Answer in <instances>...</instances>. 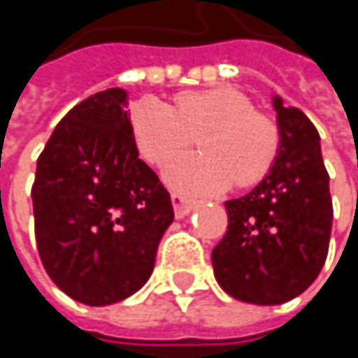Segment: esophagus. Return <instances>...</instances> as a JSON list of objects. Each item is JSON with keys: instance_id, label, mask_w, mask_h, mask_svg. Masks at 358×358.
<instances>
[{"instance_id": "obj_1", "label": "esophagus", "mask_w": 358, "mask_h": 358, "mask_svg": "<svg viewBox=\"0 0 358 358\" xmlns=\"http://www.w3.org/2000/svg\"><path fill=\"white\" fill-rule=\"evenodd\" d=\"M172 205H174L176 217H184V215H188V213L192 211V205H194V203H192L190 199L178 194V192H174V194H172Z\"/></svg>"}]
</instances>
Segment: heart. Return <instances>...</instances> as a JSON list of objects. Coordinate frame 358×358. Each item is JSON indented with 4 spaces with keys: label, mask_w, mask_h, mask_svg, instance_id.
I'll list each match as a JSON object with an SVG mask.
<instances>
[{
    "label": "heart",
    "mask_w": 358,
    "mask_h": 358,
    "mask_svg": "<svg viewBox=\"0 0 358 358\" xmlns=\"http://www.w3.org/2000/svg\"><path fill=\"white\" fill-rule=\"evenodd\" d=\"M130 130L141 157L155 168L171 164L197 141L199 158L176 161L166 170L168 184L190 194L259 184L282 147L278 122L232 87L182 91L168 109L138 101Z\"/></svg>",
    "instance_id": "b5f03b06"
}]
</instances>
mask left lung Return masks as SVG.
<instances>
[{
	"mask_svg": "<svg viewBox=\"0 0 358 358\" xmlns=\"http://www.w3.org/2000/svg\"><path fill=\"white\" fill-rule=\"evenodd\" d=\"M271 103L280 155L249 194L226 201L228 230L211 252L217 284L252 305H282L315 282L334 217L317 128L282 97Z\"/></svg>",
	"mask_w": 358,
	"mask_h": 358,
	"instance_id": "8db88e82",
	"label": "left lung"
}]
</instances>
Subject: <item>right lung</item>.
I'll return each mask as SVG.
<instances>
[{"label": "right lung", "mask_w": 358, "mask_h": 358, "mask_svg": "<svg viewBox=\"0 0 358 358\" xmlns=\"http://www.w3.org/2000/svg\"><path fill=\"white\" fill-rule=\"evenodd\" d=\"M128 93L108 89L70 109L36 162L38 257L70 299L103 307L145 286L174 222L170 192L138 159Z\"/></svg>", "instance_id": "right-lung-1"}]
</instances>
